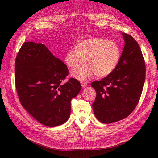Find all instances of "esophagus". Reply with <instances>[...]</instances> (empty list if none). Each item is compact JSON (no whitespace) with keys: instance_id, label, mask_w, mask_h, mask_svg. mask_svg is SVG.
Returning a JSON list of instances; mask_svg holds the SVG:
<instances>
[{"instance_id":"obj_1","label":"esophagus","mask_w":158,"mask_h":158,"mask_svg":"<svg viewBox=\"0 0 158 158\" xmlns=\"http://www.w3.org/2000/svg\"><path fill=\"white\" fill-rule=\"evenodd\" d=\"M81 85H82V88H85L88 85V84L85 82H81Z\"/></svg>"}]
</instances>
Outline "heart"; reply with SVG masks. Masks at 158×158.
Wrapping results in <instances>:
<instances>
[{
    "label": "heart",
    "mask_w": 158,
    "mask_h": 158,
    "mask_svg": "<svg viewBox=\"0 0 158 158\" xmlns=\"http://www.w3.org/2000/svg\"><path fill=\"white\" fill-rule=\"evenodd\" d=\"M121 56L120 46L113 40L91 37L79 40L66 53L64 61L71 69L87 64L72 73V76L81 82H88L97 74L105 77L116 68Z\"/></svg>",
    "instance_id": "b5f03b06"
}]
</instances>
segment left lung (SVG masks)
Listing matches in <instances>:
<instances>
[{"mask_svg":"<svg viewBox=\"0 0 158 158\" xmlns=\"http://www.w3.org/2000/svg\"><path fill=\"white\" fill-rule=\"evenodd\" d=\"M125 46L116 68L100 81L91 84L96 92L92 104L95 117L109 124L127 117L139 102L146 77V66L140 46L123 33Z\"/></svg>","mask_w":158,"mask_h":158,"instance_id":"8db88e82","label":"left lung"}]
</instances>
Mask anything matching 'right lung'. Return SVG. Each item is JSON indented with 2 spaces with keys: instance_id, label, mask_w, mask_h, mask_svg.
Masks as SVG:
<instances>
[{
  "instance_id": "obj_1",
  "label": "right lung",
  "mask_w": 158,
  "mask_h": 158,
  "mask_svg": "<svg viewBox=\"0 0 158 158\" xmlns=\"http://www.w3.org/2000/svg\"><path fill=\"white\" fill-rule=\"evenodd\" d=\"M67 66L42 44L23 43L15 61V83L23 107L41 124L63 125L70 114L71 99L78 94L81 84L70 78Z\"/></svg>"
}]
</instances>
